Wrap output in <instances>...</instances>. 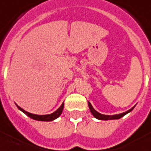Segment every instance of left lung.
Listing matches in <instances>:
<instances>
[{"instance_id":"left-lung-1","label":"left lung","mask_w":151,"mask_h":151,"mask_svg":"<svg viewBox=\"0 0 151 151\" xmlns=\"http://www.w3.org/2000/svg\"><path fill=\"white\" fill-rule=\"evenodd\" d=\"M88 107L89 109H90V112L92 113V114L94 116V117H96V119L98 120H104V121H108V120H116V119H120L121 117L122 116H124L125 114H127V113H130L133 109L135 107V105H134V107L131 108L130 109H129L128 111H126L125 113H119V114H115V115H104V114H101V113H98L97 111L95 110V109L92 107V105L91 104V103L88 101Z\"/></svg>"}]
</instances>
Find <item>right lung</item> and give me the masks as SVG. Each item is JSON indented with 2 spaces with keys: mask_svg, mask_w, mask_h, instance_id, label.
Returning <instances> with one entry per match:
<instances>
[{
  "mask_svg": "<svg viewBox=\"0 0 151 151\" xmlns=\"http://www.w3.org/2000/svg\"><path fill=\"white\" fill-rule=\"evenodd\" d=\"M17 107L18 108V109L21 110L22 112L25 113L26 115L32 118V119L36 120V121H41V122H51V121H54V120H55L56 118H58L60 115H61V113L63 112V107H64V104L63 103L61 104V106L57 109L56 111H55L54 113H50V114H47V115H37V114H34V113H28V112H26V110H24L23 109H22L21 107H19L17 104Z\"/></svg>",
  "mask_w": 151,
  "mask_h": 151,
  "instance_id": "add662e5",
  "label": "right lung"
}]
</instances>
